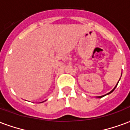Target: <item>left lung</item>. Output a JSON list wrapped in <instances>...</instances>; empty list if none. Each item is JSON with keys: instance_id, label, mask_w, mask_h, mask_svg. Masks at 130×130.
I'll use <instances>...</instances> for the list:
<instances>
[{"instance_id": "8db88e82", "label": "left lung", "mask_w": 130, "mask_h": 130, "mask_svg": "<svg viewBox=\"0 0 130 130\" xmlns=\"http://www.w3.org/2000/svg\"><path fill=\"white\" fill-rule=\"evenodd\" d=\"M118 84H116V86H115V88H113V90H111V92H109V93H107V94H106V95H102V96H99V97H98V98H102V97H104V96H105V95H109V94H110V93H111L112 92H113V90H115V88H116V86H117V85H118Z\"/></svg>"}]
</instances>
